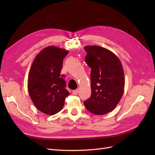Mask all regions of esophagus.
<instances>
[{
  "label": "esophagus",
  "instance_id": "1",
  "mask_svg": "<svg viewBox=\"0 0 155 155\" xmlns=\"http://www.w3.org/2000/svg\"><path fill=\"white\" fill-rule=\"evenodd\" d=\"M78 92H79V89H76V90H74L72 91V94L74 95H76V94H78Z\"/></svg>",
  "mask_w": 155,
  "mask_h": 155
}]
</instances>
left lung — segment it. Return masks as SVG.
Listing matches in <instances>:
<instances>
[{
  "label": "left lung",
  "instance_id": "8db88e82",
  "mask_svg": "<svg viewBox=\"0 0 155 155\" xmlns=\"http://www.w3.org/2000/svg\"><path fill=\"white\" fill-rule=\"evenodd\" d=\"M85 62L91 68V96L83 102L86 109L96 115L113 110L124 92V71L120 59L105 48L85 46Z\"/></svg>",
  "mask_w": 155,
  "mask_h": 155
}]
</instances>
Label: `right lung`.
Instances as JSON below:
<instances>
[{"instance_id":"obj_1","label":"right lung","mask_w":155,"mask_h":155,"mask_svg":"<svg viewBox=\"0 0 155 155\" xmlns=\"http://www.w3.org/2000/svg\"><path fill=\"white\" fill-rule=\"evenodd\" d=\"M68 52L49 46L36 55L31 64L28 90L37 109L46 114L54 115L61 110L70 94L65 88L64 79L60 76L63 59Z\"/></svg>"}]
</instances>
